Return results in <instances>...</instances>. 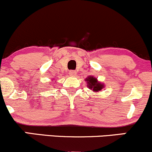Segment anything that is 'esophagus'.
Masks as SVG:
<instances>
[{
  "label": "esophagus",
  "instance_id": "34e87169",
  "mask_svg": "<svg viewBox=\"0 0 152 152\" xmlns=\"http://www.w3.org/2000/svg\"><path fill=\"white\" fill-rule=\"evenodd\" d=\"M69 74L71 76H75L76 74H77V73H76V71H74V70H71L70 71H69Z\"/></svg>",
  "mask_w": 152,
  "mask_h": 152
}]
</instances>
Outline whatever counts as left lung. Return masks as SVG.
<instances>
[{
    "instance_id": "8db88e82",
    "label": "left lung",
    "mask_w": 152,
    "mask_h": 152,
    "mask_svg": "<svg viewBox=\"0 0 152 152\" xmlns=\"http://www.w3.org/2000/svg\"><path fill=\"white\" fill-rule=\"evenodd\" d=\"M86 81H87V86L90 88V89L93 90L94 91H99L102 89L104 87V85L102 83H99L97 81L96 78H95L93 76H89V77L86 78Z\"/></svg>"
}]
</instances>
